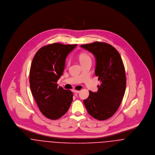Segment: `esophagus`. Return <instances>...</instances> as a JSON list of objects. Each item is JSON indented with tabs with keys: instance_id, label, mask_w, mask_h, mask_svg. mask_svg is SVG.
<instances>
[{
	"instance_id": "obj_1",
	"label": "esophagus",
	"mask_w": 155,
	"mask_h": 155,
	"mask_svg": "<svg viewBox=\"0 0 155 155\" xmlns=\"http://www.w3.org/2000/svg\"><path fill=\"white\" fill-rule=\"evenodd\" d=\"M73 91H74V93H80V91H79V90H74Z\"/></svg>"
}]
</instances>
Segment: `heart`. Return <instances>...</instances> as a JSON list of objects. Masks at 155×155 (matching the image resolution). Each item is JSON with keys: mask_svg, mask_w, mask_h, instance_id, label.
I'll list each match as a JSON object with an SVG mask.
<instances>
[{"mask_svg": "<svg viewBox=\"0 0 155 155\" xmlns=\"http://www.w3.org/2000/svg\"><path fill=\"white\" fill-rule=\"evenodd\" d=\"M78 58H79V59H80V61L81 62V64L86 62L87 61H91V58L90 56L86 54V53H81L79 54L78 56ZM69 63V61H68V64Z\"/></svg>", "mask_w": 155, "mask_h": 155, "instance_id": "obj_1", "label": "heart"}]
</instances>
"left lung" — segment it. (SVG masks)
<instances>
[{
  "mask_svg": "<svg viewBox=\"0 0 155 155\" xmlns=\"http://www.w3.org/2000/svg\"><path fill=\"white\" fill-rule=\"evenodd\" d=\"M81 47L94 56L95 75L101 82L97 92L89 91L84 105L92 117L106 120L118 109L125 94L126 76L122 58L117 50L106 43L96 41Z\"/></svg>",
  "mask_w": 155,
  "mask_h": 155,
  "instance_id": "1",
  "label": "left lung"
}]
</instances>
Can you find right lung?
<instances>
[{
  "label": "right lung",
  "mask_w": 155,
  "mask_h": 155,
  "mask_svg": "<svg viewBox=\"0 0 155 155\" xmlns=\"http://www.w3.org/2000/svg\"><path fill=\"white\" fill-rule=\"evenodd\" d=\"M77 45L56 43L40 48L35 54L30 71V86L40 112L55 120L67 113L73 94L57 84L63 74L65 59Z\"/></svg>",
  "instance_id": "obj_1"
}]
</instances>
